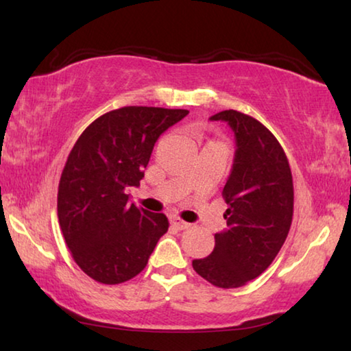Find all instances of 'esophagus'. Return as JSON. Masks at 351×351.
Instances as JSON below:
<instances>
[{"instance_id": "obj_1", "label": "esophagus", "mask_w": 351, "mask_h": 351, "mask_svg": "<svg viewBox=\"0 0 351 351\" xmlns=\"http://www.w3.org/2000/svg\"><path fill=\"white\" fill-rule=\"evenodd\" d=\"M170 226H171V228L178 229V230H184V229H187L190 224L186 223V221H182V219L178 218V217H170Z\"/></svg>"}]
</instances>
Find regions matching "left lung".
<instances>
[{
    "label": "left lung",
    "mask_w": 351,
    "mask_h": 351,
    "mask_svg": "<svg viewBox=\"0 0 351 351\" xmlns=\"http://www.w3.org/2000/svg\"><path fill=\"white\" fill-rule=\"evenodd\" d=\"M210 121L232 128L235 154L223 189L228 204L223 232L193 269L218 288H239L254 280L280 251L293 221V175L282 145L257 119L235 110L219 111Z\"/></svg>",
    "instance_id": "left-lung-1"
}]
</instances>
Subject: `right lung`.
Instances as JSON below:
<instances>
[{"label": "right lung", "mask_w": 351, "mask_h": 351, "mask_svg": "<svg viewBox=\"0 0 351 351\" xmlns=\"http://www.w3.org/2000/svg\"><path fill=\"white\" fill-rule=\"evenodd\" d=\"M187 110L123 106L97 117L71 150L62 171L57 212L64 241L80 269L117 285L145 268L169 219L130 204L153 147Z\"/></svg>", "instance_id": "add662e5"}]
</instances>
